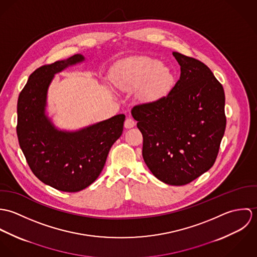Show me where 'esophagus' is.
<instances>
[{
  "mask_svg": "<svg viewBox=\"0 0 257 257\" xmlns=\"http://www.w3.org/2000/svg\"><path fill=\"white\" fill-rule=\"evenodd\" d=\"M136 122L132 117H126V119L124 120V127L125 128H131L133 126H135Z\"/></svg>",
  "mask_w": 257,
  "mask_h": 257,
  "instance_id": "34e87169",
  "label": "esophagus"
}]
</instances>
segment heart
Segmentation results:
<instances>
[{
	"label": "heart",
	"mask_w": 257,
	"mask_h": 257,
	"mask_svg": "<svg viewBox=\"0 0 257 257\" xmlns=\"http://www.w3.org/2000/svg\"><path fill=\"white\" fill-rule=\"evenodd\" d=\"M119 84L124 88H138L139 96L146 101L155 100L167 89L172 80L169 70L158 60L141 56L126 62L118 73Z\"/></svg>",
	"instance_id": "heart-1"
}]
</instances>
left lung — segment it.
<instances>
[{
	"label": "left lung",
	"instance_id": "obj_1",
	"mask_svg": "<svg viewBox=\"0 0 257 257\" xmlns=\"http://www.w3.org/2000/svg\"><path fill=\"white\" fill-rule=\"evenodd\" d=\"M181 74L160 99L137 105L132 114L143 134V157L160 181L181 186L215 163L224 134V92L203 62L173 52Z\"/></svg>",
	"mask_w": 257,
	"mask_h": 257
}]
</instances>
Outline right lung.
Returning <instances> with one entry per match:
<instances>
[{
	"label": "right lung",
	"instance_id": "obj_1",
	"mask_svg": "<svg viewBox=\"0 0 257 257\" xmlns=\"http://www.w3.org/2000/svg\"><path fill=\"white\" fill-rule=\"evenodd\" d=\"M75 54L43 65L31 74L18 100L17 135L33 173L63 192H78L102 172L110 147L121 136L125 115L116 114L76 132L57 130L45 114L48 87L54 75L84 61Z\"/></svg>",
	"mask_w": 257,
	"mask_h": 257
}]
</instances>
